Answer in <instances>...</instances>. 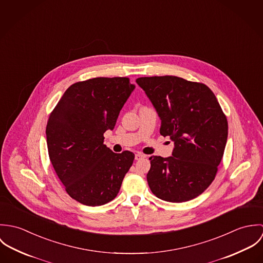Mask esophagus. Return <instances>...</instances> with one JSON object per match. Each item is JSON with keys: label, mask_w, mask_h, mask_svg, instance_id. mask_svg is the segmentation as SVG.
<instances>
[{"label": "esophagus", "mask_w": 263, "mask_h": 263, "mask_svg": "<svg viewBox=\"0 0 263 263\" xmlns=\"http://www.w3.org/2000/svg\"><path fill=\"white\" fill-rule=\"evenodd\" d=\"M146 157H147V156L144 155V154H142V153H137L136 156H135L136 160H141V159H144V158H146Z\"/></svg>", "instance_id": "esophagus-1"}]
</instances>
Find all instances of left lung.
I'll list each match as a JSON object with an SVG mask.
<instances>
[{"label": "left lung", "instance_id": "obj_1", "mask_svg": "<svg viewBox=\"0 0 263 263\" xmlns=\"http://www.w3.org/2000/svg\"><path fill=\"white\" fill-rule=\"evenodd\" d=\"M138 85L161 118L160 134L174 142L171 157H150L152 192L170 202L201 194L214 181L228 138V121L204 84L175 76L142 77Z\"/></svg>", "mask_w": 263, "mask_h": 263}]
</instances>
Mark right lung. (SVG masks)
Segmentation results:
<instances>
[{
  "label": "right lung",
  "mask_w": 263,
  "mask_h": 263,
  "mask_svg": "<svg viewBox=\"0 0 263 263\" xmlns=\"http://www.w3.org/2000/svg\"><path fill=\"white\" fill-rule=\"evenodd\" d=\"M135 85L126 77L93 78L70 86L49 114L48 156L68 194L97 206L111 201L133 165L135 154L113 153L103 134L113 129Z\"/></svg>",
  "instance_id": "obj_1"
}]
</instances>
